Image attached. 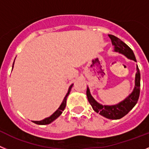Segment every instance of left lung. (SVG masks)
<instances>
[{
	"label": "left lung",
	"instance_id": "8db88e82",
	"mask_svg": "<svg viewBox=\"0 0 149 149\" xmlns=\"http://www.w3.org/2000/svg\"><path fill=\"white\" fill-rule=\"evenodd\" d=\"M111 40L112 45L114 47V51L124 55L128 59L133 60L136 62L135 58L134 53L133 50L123 41L113 35H108ZM140 70L136 65V73L135 76V84L133 91L127 96L124 100L121 101L118 104H113V105H103L95 100L94 98L92 96L90 92V89L88 87L87 88V97L88 102L91 104L93 111L96 113H100V115L104 117L108 118L110 120H119L123 117L124 116L131 111L135 104H136L140 96Z\"/></svg>",
	"mask_w": 149,
	"mask_h": 149
}]
</instances>
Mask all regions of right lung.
Returning <instances> with one entry per match:
<instances>
[{"label": "right lung", "mask_w": 149, "mask_h": 149, "mask_svg": "<svg viewBox=\"0 0 149 149\" xmlns=\"http://www.w3.org/2000/svg\"><path fill=\"white\" fill-rule=\"evenodd\" d=\"M14 62H15V61H14ZM13 65H14V63H13ZM73 84H72L69 87L68 93H67L66 96H65V98H64V100H63L61 105H60L59 108L56 110V111H55L54 113H53L51 116H49V117L45 118V120H41V121H33V123H36V124H37V125H48V124H49V123H51L52 122L54 121L55 120H56V119H57V118H58V116L61 114V113H62V112L64 111V110H65V107H66L67 98H68V95L70 94V91H71V88H72V87H73Z\"/></svg>", "instance_id": "obj_1"}]
</instances>
